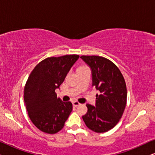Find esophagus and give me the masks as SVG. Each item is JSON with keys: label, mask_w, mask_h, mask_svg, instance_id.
<instances>
[{"label": "esophagus", "mask_w": 155, "mask_h": 155, "mask_svg": "<svg viewBox=\"0 0 155 155\" xmlns=\"http://www.w3.org/2000/svg\"><path fill=\"white\" fill-rule=\"evenodd\" d=\"M73 105L74 106V107H77L79 105H80V103L78 102V101H73Z\"/></svg>", "instance_id": "1"}]
</instances>
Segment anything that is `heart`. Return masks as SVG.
I'll use <instances>...</instances> for the list:
<instances>
[{
	"instance_id": "obj_1",
	"label": "heart",
	"mask_w": 155,
	"mask_h": 155,
	"mask_svg": "<svg viewBox=\"0 0 155 155\" xmlns=\"http://www.w3.org/2000/svg\"><path fill=\"white\" fill-rule=\"evenodd\" d=\"M84 65H81V66H80L79 68H81V67H84Z\"/></svg>"
}]
</instances>
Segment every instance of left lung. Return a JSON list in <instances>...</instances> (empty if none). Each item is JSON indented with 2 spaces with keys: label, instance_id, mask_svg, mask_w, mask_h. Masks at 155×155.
Listing matches in <instances>:
<instances>
[{
  "label": "left lung",
  "instance_id": "obj_1",
  "mask_svg": "<svg viewBox=\"0 0 155 155\" xmlns=\"http://www.w3.org/2000/svg\"><path fill=\"white\" fill-rule=\"evenodd\" d=\"M92 72V85L99 91L96 106L87 104V112L82 116L84 124L96 133L113 128L124 114L127 102V89L121 72L109 59L99 56H80Z\"/></svg>",
  "mask_w": 155,
  "mask_h": 155
}]
</instances>
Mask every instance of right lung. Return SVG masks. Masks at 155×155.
<instances>
[{"label":"right lung","mask_w":155,"mask_h":155,"mask_svg":"<svg viewBox=\"0 0 155 155\" xmlns=\"http://www.w3.org/2000/svg\"><path fill=\"white\" fill-rule=\"evenodd\" d=\"M79 56L48 57L31 72L24 88V100L31 122L42 132L55 134L63 128L73 110L71 101L57 98L55 91Z\"/></svg>","instance_id":"1"}]
</instances>
